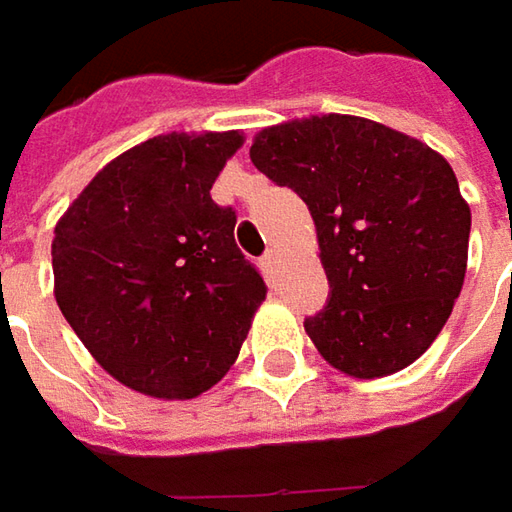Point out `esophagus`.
<instances>
[{"label":"esophagus","mask_w":512,"mask_h":512,"mask_svg":"<svg viewBox=\"0 0 512 512\" xmlns=\"http://www.w3.org/2000/svg\"><path fill=\"white\" fill-rule=\"evenodd\" d=\"M262 265H265V270L273 276V273H279L282 270V250H276V247H270L265 253V259H262Z\"/></svg>","instance_id":"obj_1"}]
</instances>
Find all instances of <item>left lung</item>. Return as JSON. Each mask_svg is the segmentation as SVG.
<instances>
[{
	"instance_id": "obj_1",
	"label": "left lung",
	"mask_w": 512,
	"mask_h": 512,
	"mask_svg": "<svg viewBox=\"0 0 512 512\" xmlns=\"http://www.w3.org/2000/svg\"><path fill=\"white\" fill-rule=\"evenodd\" d=\"M253 165L313 216L330 282L310 342L353 379L413 364L447 325L467 270L470 205L439 150L347 113L262 128Z\"/></svg>"
}]
</instances>
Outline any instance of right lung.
Listing matches in <instances>:
<instances>
[{
  "label": "right lung",
  "mask_w": 512,
  "mask_h": 512,
  "mask_svg": "<svg viewBox=\"0 0 512 512\" xmlns=\"http://www.w3.org/2000/svg\"><path fill=\"white\" fill-rule=\"evenodd\" d=\"M239 130L165 133L119 153L53 227V296L116 382L185 402L233 367L265 279L210 199Z\"/></svg>",
  "instance_id": "add662e5"
}]
</instances>
